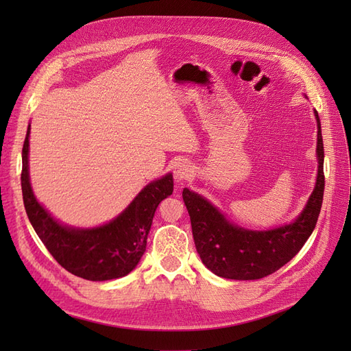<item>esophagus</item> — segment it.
Returning a JSON list of instances; mask_svg holds the SVG:
<instances>
[{
    "label": "esophagus",
    "instance_id": "34e87169",
    "mask_svg": "<svg viewBox=\"0 0 351 351\" xmlns=\"http://www.w3.org/2000/svg\"><path fill=\"white\" fill-rule=\"evenodd\" d=\"M192 176H193V168L190 164L178 162L174 167V178L177 180V182L182 183V182H184V180H189Z\"/></svg>",
    "mask_w": 351,
    "mask_h": 351
}]
</instances>
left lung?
Returning <instances> with one entry per match:
<instances>
[{"label":"left lung","mask_w":351,"mask_h":351,"mask_svg":"<svg viewBox=\"0 0 351 351\" xmlns=\"http://www.w3.org/2000/svg\"><path fill=\"white\" fill-rule=\"evenodd\" d=\"M317 125V176L312 195L290 224L271 230L243 228L193 190H183V200L192 222L196 250L205 267L228 280H259L278 271L303 247L315 230L324 199V142L321 120Z\"/></svg>","instance_id":"8db88e82"}]
</instances>
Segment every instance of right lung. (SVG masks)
Listing matches in <instances>:
<instances>
[{
	"label": "right lung",
	"mask_w": 351,
	"mask_h": 351,
	"mask_svg": "<svg viewBox=\"0 0 351 351\" xmlns=\"http://www.w3.org/2000/svg\"><path fill=\"white\" fill-rule=\"evenodd\" d=\"M29 136L30 124L22 152L23 204L32 227L48 252L62 268L89 281H107L130 274L146 250L158 205L173 195V174L146 184L130 205L107 224L92 228L66 226L39 204L32 190Z\"/></svg>",
	"instance_id": "right-lung-1"
}]
</instances>
